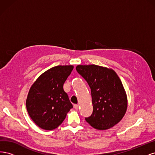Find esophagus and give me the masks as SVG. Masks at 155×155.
<instances>
[{"label": "esophagus", "mask_w": 155, "mask_h": 155, "mask_svg": "<svg viewBox=\"0 0 155 155\" xmlns=\"http://www.w3.org/2000/svg\"><path fill=\"white\" fill-rule=\"evenodd\" d=\"M74 109H75L78 110V108H79V105H78V104H75V105H74Z\"/></svg>", "instance_id": "esophagus-1"}]
</instances>
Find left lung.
<instances>
[{
	"label": "left lung",
	"mask_w": 155,
	"mask_h": 155,
	"mask_svg": "<svg viewBox=\"0 0 155 155\" xmlns=\"http://www.w3.org/2000/svg\"><path fill=\"white\" fill-rule=\"evenodd\" d=\"M77 72L91 89L93 112L87 122L98 130L120 122L127 108V97L120 79L112 69L96 64L78 65Z\"/></svg>",
	"instance_id": "1"
}]
</instances>
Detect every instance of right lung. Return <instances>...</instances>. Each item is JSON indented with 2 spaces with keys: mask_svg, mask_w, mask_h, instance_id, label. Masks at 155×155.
<instances>
[{
  "mask_svg": "<svg viewBox=\"0 0 155 155\" xmlns=\"http://www.w3.org/2000/svg\"><path fill=\"white\" fill-rule=\"evenodd\" d=\"M73 68L72 65L51 68L31 85L26 99V109L40 128L48 130L57 128L73 107L63 90L64 83Z\"/></svg>",
  "mask_w": 155,
  "mask_h": 155,
  "instance_id": "add662e5",
  "label": "right lung"
}]
</instances>
